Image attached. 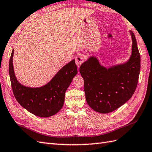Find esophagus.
Wrapping results in <instances>:
<instances>
[{
    "label": "esophagus",
    "mask_w": 152,
    "mask_h": 152,
    "mask_svg": "<svg viewBox=\"0 0 152 152\" xmlns=\"http://www.w3.org/2000/svg\"><path fill=\"white\" fill-rule=\"evenodd\" d=\"M83 61H84V57L83 55H79V56H77L75 58V62L77 66H80V64L83 62Z\"/></svg>",
    "instance_id": "obj_1"
}]
</instances>
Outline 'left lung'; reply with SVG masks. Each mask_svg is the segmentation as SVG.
Listing matches in <instances>:
<instances>
[{
  "label": "left lung",
  "mask_w": 152,
  "mask_h": 152,
  "mask_svg": "<svg viewBox=\"0 0 152 152\" xmlns=\"http://www.w3.org/2000/svg\"><path fill=\"white\" fill-rule=\"evenodd\" d=\"M129 33L132 40V55L125 63L106 68L100 64L97 57L91 56L80 66L87 103L95 112H113L126 102L135 91L140 56L134 33L132 31Z\"/></svg>",
  "instance_id": "1"
}]
</instances>
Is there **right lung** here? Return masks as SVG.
<instances>
[{
	"mask_svg": "<svg viewBox=\"0 0 152 152\" xmlns=\"http://www.w3.org/2000/svg\"><path fill=\"white\" fill-rule=\"evenodd\" d=\"M13 50L9 62V74L15 97L29 112L40 117H49L56 114L64 105L65 92L77 74L75 61L63 66L46 84L38 88L25 86L15 75Z\"/></svg>",
	"mask_w": 152,
	"mask_h": 152,
	"instance_id": "1",
	"label": "right lung"
}]
</instances>
